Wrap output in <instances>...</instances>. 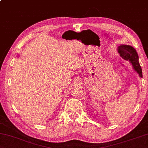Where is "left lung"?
Returning a JSON list of instances; mask_svg holds the SVG:
<instances>
[{"label": "left lung", "mask_w": 148, "mask_h": 148, "mask_svg": "<svg viewBox=\"0 0 148 148\" xmlns=\"http://www.w3.org/2000/svg\"><path fill=\"white\" fill-rule=\"evenodd\" d=\"M118 52L122 58L129 60L132 63L133 68L137 72L140 77H143L142 69L138 62V56L135 48L128 45H121L118 47Z\"/></svg>", "instance_id": "obj_1"}]
</instances>
